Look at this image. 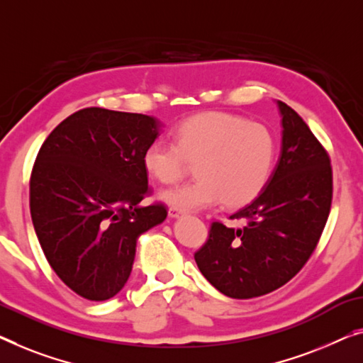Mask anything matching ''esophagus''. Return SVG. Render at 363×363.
<instances>
[{"mask_svg": "<svg viewBox=\"0 0 363 363\" xmlns=\"http://www.w3.org/2000/svg\"><path fill=\"white\" fill-rule=\"evenodd\" d=\"M167 215H169L171 218H179V216H182V215H184V212H182V210H179V208L171 207L169 210H167Z\"/></svg>", "mask_w": 363, "mask_h": 363, "instance_id": "obj_1", "label": "esophagus"}]
</instances>
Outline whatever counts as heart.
Returning <instances> with one entry per match:
<instances>
[{"mask_svg":"<svg viewBox=\"0 0 363 363\" xmlns=\"http://www.w3.org/2000/svg\"><path fill=\"white\" fill-rule=\"evenodd\" d=\"M277 140L257 122L230 112L210 111L182 121L174 143L155 140L143 151L142 163L160 184H174L196 163L197 179L161 194L182 212H196L225 202L242 207L252 202L272 174Z\"/></svg>","mask_w":363,"mask_h":363,"instance_id":"1","label":"heart"}]
</instances>
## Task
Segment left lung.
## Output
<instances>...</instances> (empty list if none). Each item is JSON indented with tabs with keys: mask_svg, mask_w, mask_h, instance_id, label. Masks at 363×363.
<instances>
[{
	"mask_svg": "<svg viewBox=\"0 0 363 363\" xmlns=\"http://www.w3.org/2000/svg\"><path fill=\"white\" fill-rule=\"evenodd\" d=\"M282 148L272 176L250 205L213 221L208 240L194 254L203 277L238 300L280 289L315 251L333 200V169L326 150L305 121L282 101Z\"/></svg>",
	"mask_w": 363,
	"mask_h": 363,
	"instance_id": "obj_1",
	"label": "left lung"
}]
</instances>
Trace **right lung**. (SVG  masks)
Here are the masks:
<instances>
[{"mask_svg": "<svg viewBox=\"0 0 363 363\" xmlns=\"http://www.w3.org/2000/svg\"><path fill=\"white\" fill-rule=\"evenodd\" d=\"M163 127L143 113L88 107L48 135L30 174V216L48 264L74 294L112 298L132 272L140 235L163 223L142 156Z\"/></svg>", "mask_w": 363, "mask_h": 363, "instance_id": "right-lung-1", "label": "right lung"}]
</instances>
